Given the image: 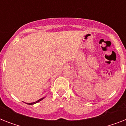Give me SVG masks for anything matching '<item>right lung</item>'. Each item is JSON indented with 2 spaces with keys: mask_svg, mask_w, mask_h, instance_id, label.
I'll list each match as a JSON object with an SVG mask.
<instances>
[{
  "mask_svg": "<svg viewBox=\"0 0 126 126\" xmlns=\"http://www.w3.org/2000/svg\"><path fill=\"white\" fill-rule=\"evenodd\" d=\"M43 99H44V97H42L41 98V99H40L39 100H38V101H36L35 102H33V103H25L26 104H27V105H34V104H36L37 103H38L39 101H42Z\"/></svg>",
  "mask_w": 126,
  "mask_h": 126,
  "instance_id": "add662e5",
  "label": "right lung"
}]
</instances>
